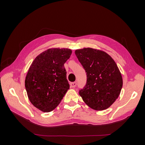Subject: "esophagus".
<instances>
[{"instance_id":"esophagus-1","label":"esophagus","mask_w":145,"mask_h":145,"mask_svg":"<svg viewBox=\"0 0 145 145\" xmlns=\"http://www.w3.org/2000/svg\"><path fill=\"white\" fill-rule=\"evenodd\" d=\"M70 85H71V86L72 88H75L77 85V83L76 82H72L71 83V84H70Z\"/></svg>"}]
</instances>
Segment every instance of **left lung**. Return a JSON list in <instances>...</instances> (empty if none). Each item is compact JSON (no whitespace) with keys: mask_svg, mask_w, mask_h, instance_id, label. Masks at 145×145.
<instances>
[{"mask_svg":"<svg viewBox=\"0 0 145 145\" xmlns=\"http://www.w3.org/2000/svg\"><path fill=\"white\" fill-rule=\"evenodd\" d=\"M86 72V83L79 94L91 108L102 111L108 108L119 95L123 86L121 73L111 57L91 48L75 51Z\"/></svg>","mask_w":145,"mask_h":145,"instance_id":"obj_1","label":"left lung"}]
</instances>
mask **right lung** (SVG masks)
<instances>
[{
    "label": "right lung",
    "instance_id": "1",
    "mask_svg": "<svg viewBox=\"0 0 145 145\" xmlns=\"http://www.w3.org/2000/svg\"><path fill=\"white\" fill-rule=\"evenodd\" d=\"M71 53L68 48H51L37 56L31 65L25 86L31 103L39 110H53L69 89L64 63Z\"/></svg>",
    "mask_w": 145,
    "mask_h": 145
}]
</instances>
